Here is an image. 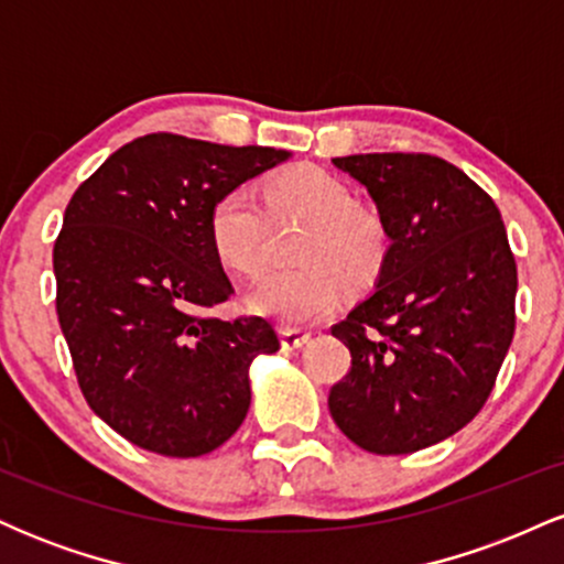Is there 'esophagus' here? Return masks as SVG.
<instances>
[{"mask_svg":"<svg viewBox=\"0 0 564 564\" xmlns=\"http://www.w3.org/2000/svg\"><path fill=\"white\" fill-rule=\"evenodd\" d=\"M307 341H310V334L302 332V328H291V326L281 328V345L286 352H294V349L304 347Z\"/></svg>","mask_w":564,"mask_h":564,"instance_id":"esophagus-1","label":"esophagus"}]
</instances>
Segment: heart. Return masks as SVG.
<instances>
[{
  "label": "heart",
  "mask_w": 564,
  "mask_h": 564,
  "mask_svg": "<svg viewBox=\"0 0 564 564\" xmlns=\"http://www.w3.org/2000/svg\"><path fill=\"white\" fill-rule=\"evenodd\" d=\"M273 219H302L294 260L264 275L249 294L254 313L283 326H307L339 304L341 289L364 291L377 281L390 251V230L371 206L355 200L352 187L321 166H291L262 187ZM249 187L219 193L206 217L212 251L230 273L254 278L264 268L268 223Z\"/></svg>",
  "instance_id": "obj_1"
}]
</instances>
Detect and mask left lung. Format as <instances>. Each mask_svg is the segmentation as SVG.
Masks as SVG:
<instances>
[{"label": "left lung", "instance_id": "left-lung-1", "mask_svg": "<svg viewBox=\"0 0 564 564\" xmlns=\"http://www.w3.org/2000/svg\"><path fill=\"white\" fill-rule=\"evenodd\" d=\"M390 230L379 283L332 326L349 347L336 426L379 456L430 448L480 413L514 336L517 262L494 198L430 153L334 159Z\"/></svg>", "mask_w": 564, "mask_h": 564}]
</instances>
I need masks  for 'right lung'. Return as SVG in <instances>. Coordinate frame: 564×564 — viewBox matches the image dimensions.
Returning <instances> with one entry per match:
<instances>
[{
  "label": "right lung",
  "instance_id": "obj_1",
  "mask_svg": "<svg viewBox=\"0 0 564 564\" xmlns=\"http://www.w3.org/2000/svg\"><path fill=\"white\" fill-rule=\"evenodd\" d=\"M286 151L153 132L76 187L53 249L55 310L97 416L140 448L204 456L241 426L249 364L281 347L260 315L219 321L230 278L206 217Z\"/></svg>",
  "mask_w": 564,
  "mask_h": 564
}]
</instances>
